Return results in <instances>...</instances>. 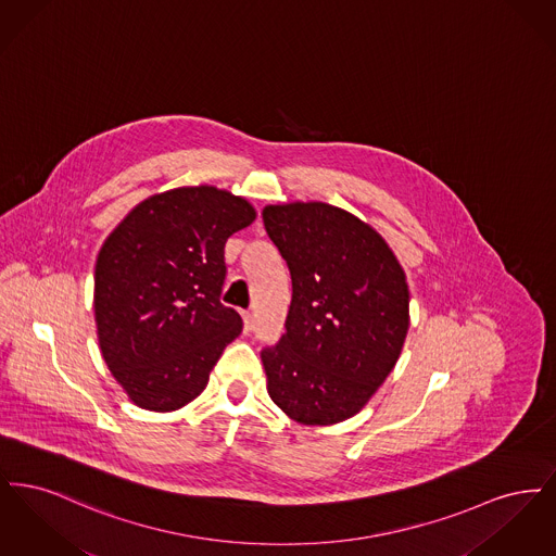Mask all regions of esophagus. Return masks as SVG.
<instances>
[{"label": "esophagus", "instance_id": "34e87169", "mask_svg": "<svg viewBox=\"0 0 556 556\" xmlns=\"http://www.w3.org/2000/svg\"><path fill=\"white\" fill-rule=\"evenodd\" d=\"M241 317H243V331L248 333L250 329H252V323H254V317H252V313H241Z\"/></svg>", "mask_w": 556, "mask_h": 556}]
</instances>
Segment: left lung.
Listing matches in <instances>:
<instances>
[{"instance_id": "1", "label": "left lung", "mask_w": 556, "mask_h": 556, "mask_svg": "<svg viewBox=\"0 0 556 556\" xmlns=\"http://www.w3.org/2000/svg\"><path fill=\"white\" fill-rule=\"evenodd\" d=\"M263 220L293 288L286 333L261 352L268 396L298 424H342L396 367L410 325L404 268L344 208L268 204Z\"/></svg>"}]
</instances>
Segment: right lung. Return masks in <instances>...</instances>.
Returning a JSON list of instances; mask_svg holds the SVG:
<instances>
[{"label":"right lung","mask_w":556,"mask_h":556,"mask_svg":"<svg viewBox=\"0 0 556 556\" xmlns=\"http://www.w3.org/2000/svg\"><path fill=\"white\" fill-rule=\"evenodd\" d=\"M254 206L214 186L139 202L102 243L93 311L108 369L132 404L179 410L200 396L241 317L220 304L225 243Z\"/></svg>","instance_id":"obj_1"}]
</instances>
